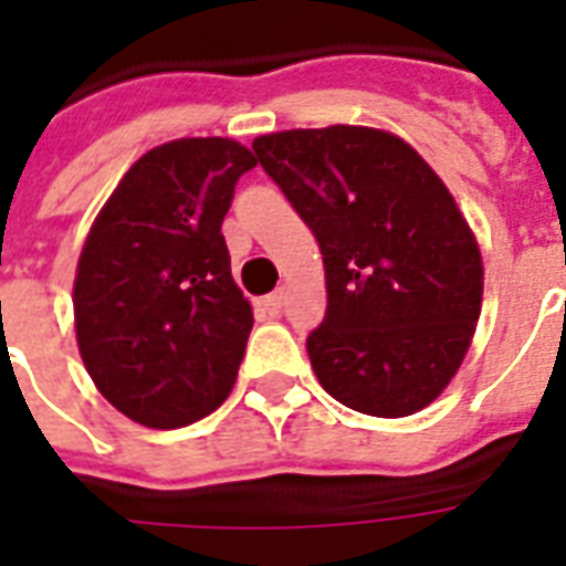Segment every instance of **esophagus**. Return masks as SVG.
<instances>
[{
  "label": "esophagus",
  "mask_w": 566,
  "mask_h": 566,
  "mask_svg": "<svg viewBox=\"0 0 566 566\" xmlns=\"http://www.w3.org/2000/svg\"><path fill=\"white\" fill-rule=\"evenodd\" d=\"M284 300H287V291H284V287H279V291H272V294L263 300V308H266L272 318H275V315H282Z\"/></svg>",
  "instance_id": "obj_1"
}]
</instances>
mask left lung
<instances>
[{"instance_id":"obj_1","label":"left lung","mask_w":566,"mask_h":566,"mask_svg":"<svg viewBox=\"0 0 566 566\" xmlns=\"http://www.w3.org/2000/svg\"><path fill=\"white\" fill-rule=\"evenodd\" d=\"M251 148L324 254L327 315L306 339L321 388L376 418L433 403L470 348L485 275L449 187L385 129H284Z\"/></svg>"}]
</instances>
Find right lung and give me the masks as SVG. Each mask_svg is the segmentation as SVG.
Wrapping results in <instances>:
<instances>
[{
	"label": "right lung",
	"mask_w": 566,
	"mask_h": 566,
	"mask_svg": "<svg viewBox=\"0 0 566 566\" xmlns=\"http://www.w3.org/2000/svg\"><path fill=\"white\" fill-rule=\"evenodd\" d=\"M254 166L233 139L166 142L129 166L81 248V360L105 400L139 424H193L233 391L254 315L221 223Z\"/></svg>",
	"instance_id": "right-lung-1"
}]
</instances>
